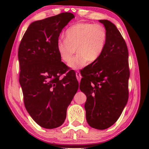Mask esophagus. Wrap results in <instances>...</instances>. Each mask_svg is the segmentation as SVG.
<instances>
[{"mask_svg":"<svg viewBox=\"0 0 149 149\" xmlns=\"http://www.w3.org/2000/svg\"><path fill=\"white\" fill-rule=\"evenodd\" d=\"M75 75H76V77H77V81L79 82L81 79V75L80 72L79 71H77V72H75Z\"/></svg>","mask_w":149,"mask_h":149,"instance_id":"esophagus-1","label":"esophagus"}]
</instances>
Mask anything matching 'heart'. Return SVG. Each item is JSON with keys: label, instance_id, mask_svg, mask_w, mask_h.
Masks as SVG:
<instances>
[{"label": "heart", "instance_id": "1", "mask_svg": "<svg viewBox=\"0 0 149 149\" xmlns=\"http://www.w3.org/2000/svg\"><path fill=\"white\" fill-rule=\"evenodd\" d=\"M65 36V39L57 41V51L60 59L68 63L77 50V55L69 63V66L75 70L88 62L97 61L104 52L108 39L107 29L102 25L84 22L70 27Z\"/></svg>", "mask_w": 149, "mask_h": 149}]
</instances>
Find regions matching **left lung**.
<instances>
[{"mask_svg":"<svg viewBox=\"0 0 149 149\" xmlns=\"http://www.w3.org/2000/svg\"><path fill=\"white\" fill-rule=\"evenodd\" d=\"M107 29L108 39L101 57L81 70L79 89L87 97L86 120L91 127L105 130L116 122L129 97L128 50L114 24L99 20Z\"/></svg>","mask_w":149,"mask_h":149,"instance_id":"8db88e82","label":"left lung"}]
</instances>
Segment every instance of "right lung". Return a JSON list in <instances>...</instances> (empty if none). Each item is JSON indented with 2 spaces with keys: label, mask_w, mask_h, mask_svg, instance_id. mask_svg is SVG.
I'll list each match as a JSON object with an SVG mask.
<instances>
[{
  "label": "right lung",
  "mask_w": 149,
  "mask_h": 149,
  "mask_svg": "<svg viewBox=\"0 0 149 149\" xmlns=\"http://www.w3.org/2000/svg\"><path fill=\"white\" fill-rule=\"evenodd\" d=\"M74 17L72 13L63 12L33 22L19 46V81L25 107L33 120L46 129L64 122L67 108L79 87L74 72L65 73L68 67L56 49L60 33Z\"/></svg>",
  "instance_id": "right-lung-1"
}]
</instances>
